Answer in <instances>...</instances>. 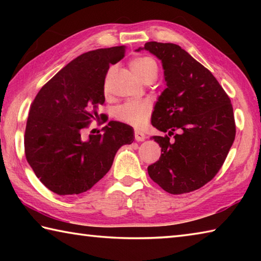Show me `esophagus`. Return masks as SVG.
I'll use <instances>...</instances> for the list:
<instances>
[{
	"instance_id": "esophagus-1",
	"label": "esophagus",
	"mask_w": 261,
	"mask_h": 261,
	"mask_svg": "<svg viewBox=\"0 0 261 261\" xmlns=\"http://www.w3.org/2000/svg\"><path fill=\"white\" fill-rule=\"evenodd\" d=\"M135 139L137 141H144L145 139H146V136H145L141 131L136 130L135 131Z\"/></svg>"
}]
</instances>
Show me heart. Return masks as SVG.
I'll return each mask as SVG.
<instances>
[{
  "label": "heart",
  "mask_w": 261,
  "mask_h": 261,
  "mask_svg": "<svg viewBox=\"0 0 261 261\" xmlns=\"http://www.w3.org/2000/svg\"><path fill=\"white\" fill-rule=\"evenodd\" d=\"M130 68L136 76L143 82L151 74L158 73L156 62L148 56L136 57L130 62ZM113 71V68L109 70L107 79L112 76ZM105 91L107 92V82L105 84ZM151 112L152 106L148 101H129L116 109V117L117 120L126 124L140 127L146 124Z\"/></svg>",
  "instance_id": "1"
}]
</instances>
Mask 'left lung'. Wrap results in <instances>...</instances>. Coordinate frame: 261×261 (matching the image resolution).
Returning <instances> with one entry per match:
<instances>
[{"instance_id": "1", "label": "left lung", "mask_w": 261, "mask_h": 261, "mask_svg": "<svg viewBox=\"0 0 261 261\" xmlns=\"http://www.w3.org/2000/svg\"><path fill=\"white\" fill-rule=\"evenodd\" d=\"M141 49L161 60L166 83L152 125L168 135L152 137L161 156L148 166V175L171 194L194 191L218 174L235 140L230 99L210 70L178 45L151 41Z\"/></svg>"}]
</instances>
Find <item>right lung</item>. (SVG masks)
Wrapping results in <instances>:
<instances>
[{
	"label": "right lung",
	"instance_id": "right-lung-1",
	"mask_svg": "<svg viewBox=\"0 0 261 261\" xmlns=\"http://www.w3.org/2000/svg\"><path fill=\"white\" fill-rule=\"evenodd\" d=\"M124 54V46L84 53L46 83L31 105L26 160L40 182L60 196L90 190L108 173L118 148L134 141L132 126L116 121L103 126V134L83 137L92 120L105 116L98 109L105 103L106 74Z\"/></svg>",
	"mask_w": 261,
	"mask_h": 261
}]
</instances>
